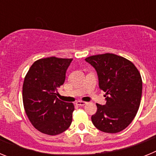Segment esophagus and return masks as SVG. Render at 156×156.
I'll list each match as a JSON object with an SVG mask.
<instances>
[{"mask_svg": "<svg viewBox=\"0 0 156 156\" xmlns=\"http://www.w3.org/2000/svg\"><path fill=\"white\" fill-rule=\"evenodd\" d=\"M86 104H87L86 101H76V105H78L80 106H83Z\"/></svg>", "mask_w": 156, "mask_h": 156, "instance_id": "1", "label": "esophagus"}]
</instances>
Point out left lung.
<instances>
[{
	"label": "left lung",
	"instance_id": "8db88e82",
	"mask_svg": "<svg viewBox=\"0 0 156 156\" xmlns=\"http://www.w3.org/2000/svg\"><path fill=\"white\" fill-rule=\"evenodd\" d=\"M85 61L95 69L99 87L105 92L106 103L97 105L93 124L102 132L115 133L127 127L134 119L142 94V80L130 61L114 54L90 56Z\"/></svg>",
	"mask_w": 156,
	"mask_h": 156
}]
</instances>
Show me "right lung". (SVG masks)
<instances>
[{"instance_id": "add662e5", "label": "right lung", "mask_w": 156, "mask_h": 156, "mask_svg": "<svg viewBox=\"0 0 156 156\" xmlns=\"http://www.w3.org/2000/svg\"><path fill=\"white\" fill-rule=\"evenodd\" d=\"M73 58L50 57L36 61L29 69L23 86L25 111L40 132L57 135L71 125L74 105L57 98Z\"/></svg>"}]
</instances>
